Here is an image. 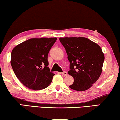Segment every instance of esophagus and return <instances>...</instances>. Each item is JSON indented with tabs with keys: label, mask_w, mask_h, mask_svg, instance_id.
Returning <instances> with one entry per match:
<instances>
[{
	"label": "esophagus",
	"mask_w": 120,
	"mask_h": 120,
	"mask_svg": "<svg viewBox=\"0 0 120 120\" xmlns=\"http://www.w3.org/2000/svg\"><path fill=\"white\" fill-rule=\"evenodd\" d=\"M62 75H64V76H66L68 75L67 72L64 71V72H63V73H62Z\"/></svg>",
	"instance_id": "1"
}]
</instances>
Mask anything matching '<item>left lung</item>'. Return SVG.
I'll list each match as a JSON object with an SVG mask.
<instances>
[{
  "label": "left lung",
  "mask_w": 120,
  "mask_h": 120,
  "mask_svg": "<svg viewBox=\"0 0 120 120\" xmlns=\"http://www.w3.org/2000/svg\"><path fill=\"white\" fill-rule=\"evenodd\" d=\"M70 62L68 74L74 78L69 86L77 91L90 88L101 74L105 56L98 45L86 37H60Z\"/></svg>",
  "instance_id": "1"
}]
</instances>
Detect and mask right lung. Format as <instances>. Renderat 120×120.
<instances>
[{"label":"right lung","mask_w":120,"mask_h":120,"mask_svg":"<svg viewBox=\"0 0 120 120\" xmlns=\"http://www.w3.org/2000/svg\"><path fill=\"white\" fill-rule=\"evenodd\" d=\"M57 38H34L15 46L11 53V63L14 74L29 89L41 90L51 83L47 60L49 51Z\"/></svg>","instance_id":"add662e5"}]
</instances>
